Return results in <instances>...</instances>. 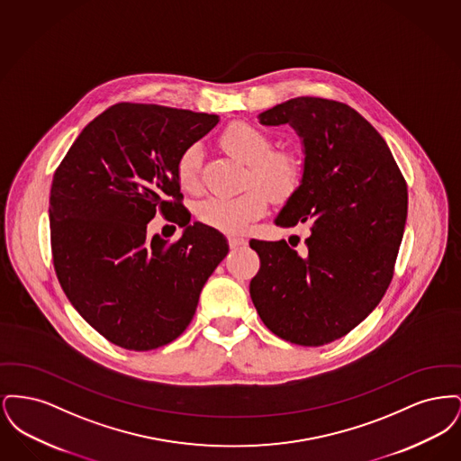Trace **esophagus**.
<instances>
[{"label": "esophagus", "instance_id": "34e87169", "mask_svg": "<svg viewBox=\"0 0 461 461\" xmlns=\"http://www.w3.org/2000/svg\"><path fill=\"white\" fill-rule=\"evenodd\" d=\"M228 243H230V247H231V249H239V247H243V245H247V240H245L243 237H237V235H230V237H228Z\"/></svg>", "mask_w": 461, "mask_h": 461}]
</instances>
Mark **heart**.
Segmentation results:
<instances>
[{"instance_id": "b5f03b06", "label": "heart", "mask_w": 461, "mask_h": 461, "mask_svg": "<svg viewBox=\"0 0 461 461\" xmlns=\"http://www.w3.org/2000/svg\"><path fill=\"white\" fill-rule=\"evenodd\" d=\"M221 145L228 154L249 166L247 181L258 185L233 197H207L195 205V216L202 224L224 233H241L252 221L263 218L269 197L282 200L295 192L301 183L303 166L290 150H273V140L259 126L235 121L221 132ZM200 152L197 147L186 149L177 157L176 179L181 190L194 192L198 186ZM262 188L259 189L258 186Z\"/></svg>"}]
</instances>
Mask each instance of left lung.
Masks as SVG:
<instances>
[{
    "mask_svg": "<svg viewBox=\"0 0 461 461\" xmlns=\"http://www.w3.org/2000/svg\"><path fill=\"white\" fill-rule=\"evenodd\" d=\"M259 122L290 124L303 138V179L275 222H306L311 235L301 254L285 240H250L261 259L250 297L280 339L325 346L357 327L389 288L408 186L385 140L346 104L299 96Z\"/></svg>",
    "mask_w": 461,
    "mask_h": 461,
    "instance_id": "obj_1",
    "label": "left lung"
}]
</instances>
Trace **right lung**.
Here are the masks:
<instances>
[{
	"label": "right lung",
	"mask_w": 461,
	"mask_h": 461,
	"mask_svg": "<svg viewBox=\"0 0 461 461\" xmlns=\"http://www.w3.org/2000/svg\"><path fill=\"white\" fill-rule=\"evenodd\" d=\"M218 122L214 113L117 104L81 131L53 175L57 278L76 311L122 349L177 339L228 254L218 230L190 224L176 179L177 157ZM158 210L185 228L179 241L148 239Z\"/></svg>",
	"instance_id": "1"
}]
</instances>
